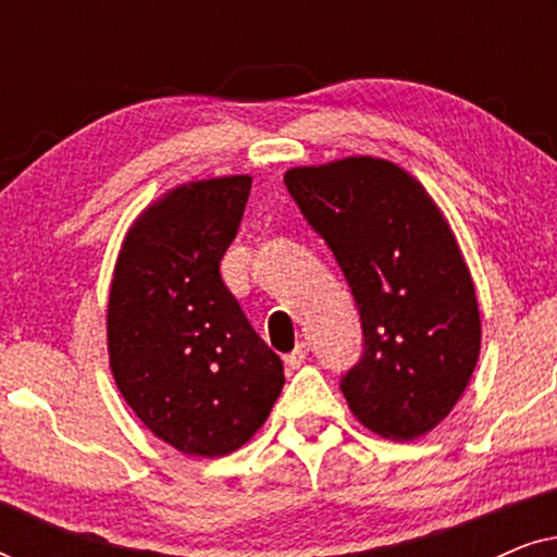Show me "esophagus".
<instances>
[{
  "instance_id": "obj_1",
  "label": "esophagus",
  "mask_w": 557,
  "mask_h": 557,
  "mask_svg": "<svg viewBox=\"0 0 557 557\" xmlns=\"http://www.w3.org/2000/svg\"><path fill=\"white\" fill-rule=\"evenodd\" d=\"M307 355H309V345H307V342H299V345L294 347V352H288L284 360H286L288 368L296 370V368H301L304 360H307Z\"/></svg>"
}]
</instances>
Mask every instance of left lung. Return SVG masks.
<instances>
[{
  "label": "left lung",
  "mask_w": 557,
  "mask_h": 557,
  "mask_svg": "<svg viewBox=\"0 0 557 557\" xmlns=\"http://www.w3.org/2000/svg\"><path fill=\"white\" fill-rule=\"evenodd\" d=\"M286 189L339 263L362 324V355L339 380L360 423L385 438L429 433L479 360L469 269L429 193L385 159L286 172Z\"/></svg>",
  "instance_id": "obj_1"
}]
</instances>
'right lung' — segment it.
Here are the masks:
<instances>
[{
    "mask_svg": "<svg viewBox=\"0 0 557 557\" xmlns=\"http://www.w3.org/2000/svg\"><path fill=\"white\" fill-rule=\"evenodd\" d=\"M250 177L177 187L121 248L109 296V357L141 423L189 456H225L269 418L284 362L225 286Z\"/></svg>",
    "mask_w": 557,
    "mask_h": 557,
    "instance_id": "add662e5",
    "label": "right lung"
}]
</instances>
